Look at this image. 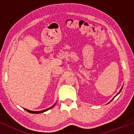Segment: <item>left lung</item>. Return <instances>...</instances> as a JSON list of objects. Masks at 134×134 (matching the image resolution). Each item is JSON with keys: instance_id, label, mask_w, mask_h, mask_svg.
<instances>
[{"instance_id": "left-lung-1", "label": "left lung", "mask_w": 134, "mask_h": 134, "mask_svg": "<svg viewBox=\"0 0 134 134\" xmlns=\"http://www.w3.org/2000/svg\"><path fill=\"white\" fill-rule=\"evenodd\" d=\"M122 87L121 88V90H120V91L119 92V93H118V94H117L116 95V96H115L114 97H113V99H112V100H110V102H109V103H110V102H111V101H112V100H113V99H114V98H115V97H116V96H117V95H118V94H119V93H120V92H121V90H122Z\"/></svg>"}]
</instances>
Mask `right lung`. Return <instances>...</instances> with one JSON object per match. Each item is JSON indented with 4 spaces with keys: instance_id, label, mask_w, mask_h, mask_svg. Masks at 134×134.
Here are the masks:
<instances>
[{
    "instance_id": "add662e5",
    "label": "right lung",
    "mask_w": 134,
    "mask_h": 134,
    "mask_svg": "<svg viewBox=\"0 0 134 134\" xmlns=\"http://www.w3.org/2000/svg\"><path fill=\"white\" fill-rule=\"evenodd\" d=\"M55 103L54 104V105H53V106H52L51 107H50V108H48V109H45V110H41V111H32V110H28V109H25L24 108V109L25 110H26L27 112H28L29 113H42V112H46V111H47L48 110H49V109H51L52 108H53L54 106H55Z\"/></svg>"
}]
</instances>
